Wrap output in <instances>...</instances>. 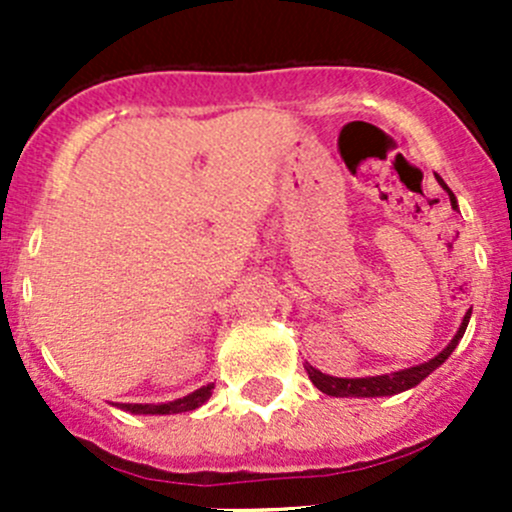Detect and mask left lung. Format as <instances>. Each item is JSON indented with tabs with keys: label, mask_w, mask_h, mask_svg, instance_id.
Wrapping results in <instances>:
<instances>
[{
	"label": "left lung",
	"mask_w": 512,
	"mask_h": 512,
	"mask_svg": "<svg viewBox=\"0 0 512 512\" xmlns=\"http://www.w3.org/2000/svg\"><path fill=\"white\" fill-rule=\"evenodd\" d=\"M438 183L448 190V185L443 183L441 178H438ZM448 195H451V205L456 208V198H453L451 190H448ZM468 319H471V309H468L466 317H463V324H461V329H458L456 337H453V342L448 344L441 354L433 356L431 361H426V364L411 366V369H404V371H394V374L366 376V379H337V376H327V374H322V371L314 369V366L307 364V374H309V379H312V384L317 386L319 391H324L327 396H394V394H401V391L421 384V381L426 379L433 369H438V366H441L443 361L451 356L453 349H456L458 342H461L463 332H466Z\"/></svg>",
	"instance_id": "8db88e82"
}]
</instances>
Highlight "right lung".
<instances>
[{
  "label": "right lung",
  "mask_w": 512,
  "mask_h": 512,
  "mask_svg": "<svg viewBox=\"0 0 512 512\" xmlns=\"http://www.w3.org/2000/svg\"><path fill=\"white\" fill-rule=\"evenodd\" d=\"M213 394V386H203V389L193 391V394L183 396L178 401H168V404H118L123 411H131V414H183V411H193L198 406H203L205 401Z\"/></svg>",
  "instance_id": "1"
}]
</instances>
